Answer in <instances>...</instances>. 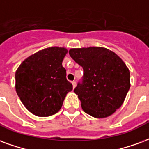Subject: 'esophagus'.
<instances>
[{
  "label": "esophagus",
  "mask_w": 149,
  "mask_h": 149,
  "mask_svg": "<svg viewBox=\"0 0 149 149\" xmlns=\"http://www.w3.org/2000/svg\"><path fill=\"white\" fill-rule=\"evenodd\" d=\"M72 87H73V88H75V87H76V84H77L76 81H72Z\"/></svg>",
  "instance_id": "1"
}]
</instances>
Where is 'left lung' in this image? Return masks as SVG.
<instances>
[{"instance_id": "8db88e82", "label": "left lung", "mask_w": 149, "mask_h": 149, "mask_svg": "<svg viewBox=\"0 0 149 149\" xmlns=\"http://www.w3.org/2000/svg\"><path fill=\"white\" fill-rule=\"evenodd\" d=\"M69 54L84 69L74 89L84 111L97 118L114 113L130 88V74L123 61L103 47L71 49Z\"/></svg>"}]
</instances>
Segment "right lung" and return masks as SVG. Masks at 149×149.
I'll return each instance as SVG.
<instances>
[{
    "label": "right lung",
    "mask_w": 149,
    "mask_h": 149,
    "mask_svg": "<svg viewBox=\"0 0 149 149\" xmlns=\"http://www.w3.org/2000/svg\"><path fill=\"white\" fill-rule=\"evenodd\" d=\"M68 50L49 47L23 61L16 72V91L28 111L38 117L59 111L72 84L66 79L62 61Z\"/></svg>",
    "instance_id": "1"
}]
</instances>
